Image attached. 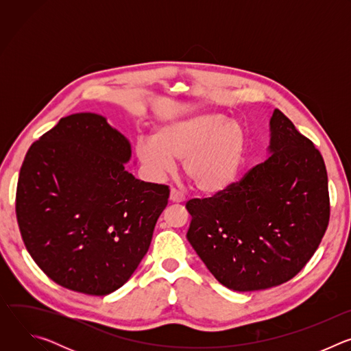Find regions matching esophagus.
I'll list each match as a JSON object with an SVG mask.
<instances>
[{"mask_svg": "<svg viewBox=\"0 0 351 351\" xmlns=\"http://www.w3.org/2000/svg\"><path fill=\"white\" fill-rule=\"evenodd\" d=\"M169 199H171V203H178V204L184 203V197H183L178 190H175V189H172V190H171Z\"/></svg>", "mask_w": 351, "mask_h": 351, "instance_id": "34e87169", "label": "esophagus"}]
</instances>
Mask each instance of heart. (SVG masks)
I'll return each instance as SVG.
<instances>
[{"mask_svg": "<svg viewBox=\"0 0 351 351\" xmlns=\"http://www.w3.org/2000/svg\"><path fill=\"white\" fill-rule=\"evenodd\" d=\"M245 130L239 121L219 112H199L161 125L154 137L136 143V156L148 173L161 179L175 160H184L183 172L194 187L213 195L237 179L245 153Z\"/></svg>", "mask_w": 351, "mask_h": 351, "instance_id": "obj_1", "label": "heart"}]
</instances>
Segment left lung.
I'll return each instance as SVG.
<instances>
[{
    "instance_id": "obj_1",
    "label": "left lung",
    "mask_w": 351,
    "mask_h": 351,
    "mask_svg": "<svg viewBox=\"0 0 351 351\" xmlns=\"http://www.w3.org/2000/svg\"><path fill=\"white\" fill-rule=\"evenodd\" d=\"M268 158L211 198H193L187 240L215 279L234 291L279 286L317 252L329 222L322 156L274 110Z\"/></svg>"
}]
</instances>
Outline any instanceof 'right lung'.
<instances>
[{"label": "right lung", "mask_w": 351, "mask_h": 351, "mask_svg": "<svg viewBox=\"0 0 351 351\" xmlns=\"http://www.w3.org/2000/svg\"><path fill=\"white\" fill-rule=\"evenodd\" d=\"M130 141L107 118L82 112L32 144L21 168L16 218L29 254L56 283L107 295L148 252L169 189L125 169Z\"/></svg>", "instance_id": "obj_1"}]
</instances>
